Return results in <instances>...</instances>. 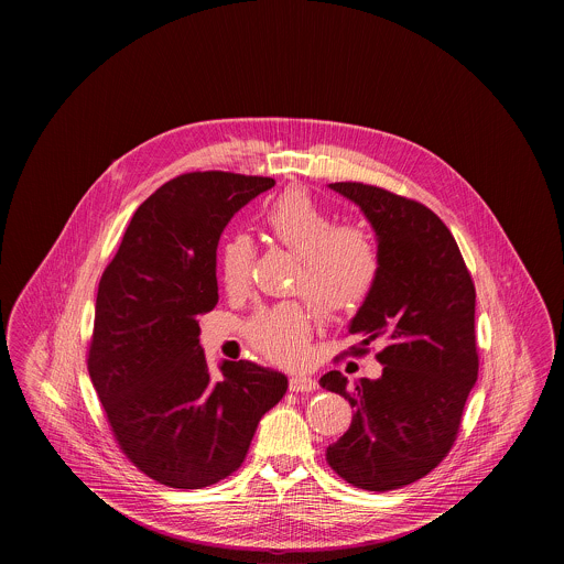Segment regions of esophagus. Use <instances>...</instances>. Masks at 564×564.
<instances>
[{
    "label": "esophagus",
    "instance_id": "esophagus-1",
    "mask_svg": "<svg viewBox=\"0 0 564 564\" xmlns=\"http://www.w3.org/2000/svg\"><path fill=\"white\" fill-rule=\"evenodd\" d=\"M317 389V380L313 376L295 375L290 378V391L294 393H308Z\"/></svg>",
    "mask_w": 564,
    "mask_h": 564
}]
</instances>
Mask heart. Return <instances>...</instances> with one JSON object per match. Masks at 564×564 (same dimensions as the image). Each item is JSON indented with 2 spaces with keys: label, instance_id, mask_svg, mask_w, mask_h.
Instances as JSON below:
<instances>
[{
  "label": "heart",
  "instance_id": "b5f03b06",
  "mask_svg": "<svg viewBox=\"0 0 564 564\" xmlns=\"http://www.w3.org/2000/svg\"><path fill=\"white\" fill-rule=\"evenodd\" d=\"M264 219L274 239L300 258L295 292L306 295L323 315H349L370 297L380 274V253L370 230L334 226L332 215L300 188L283 192ZM251 264L253 242L247 235L224 241L219 276L228 294L247 290ZM311 329V311L285 302L260 311L247 325V338L270 361L292 366L304 359Z\"/></svg>",
  "mask_w": 564,
  "mask_h": 564
}]
</instances>
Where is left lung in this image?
I'll list each match as a JSON object with an SVG mask.
<instances>
[{
	"instance_id": "obj_1",
	"label": "left lung",
	"mask_w": 564,
	"mask_h": 564,
	"mask_svg": "<svg viewBox=\"0 0 564 564\" xmlns=\"http://www.w3.org/2000/svg\"><path fill=\"white\" fill-rule=\"evenodd\" d=\"M375 230L380 274L350 319L361 347L380 340L382 376L352 387L332 370L322 387L355 408L327 448L329 467L364 490H395L427 476L455 444L478 380L476 290L455 237L425 205L393 192L338 182ZM366 352V349H355Z\"/></svg>"
}]
</instances>
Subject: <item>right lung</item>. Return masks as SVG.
<instances>
[{
    "instance_id": "obj_1",
    "label": "right lung",
    "mask_w": 564,
    "mask_h": 564,
    "mask_svg": "<svg viewBox=\"0 0 564 564\" xmlns=\"http://www.w3.org/2000/svg\"><path fill=\"white\" fill-rule=\"evenodd\" d=\"M270 177L205 171L145 198L99 281L88 372L134 465L173 488H203L241 467L288 376L221 361L214 378L198 315L217 304L215 249Z\"/></svg>"
}]
</instances>
